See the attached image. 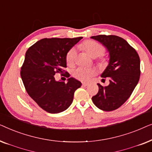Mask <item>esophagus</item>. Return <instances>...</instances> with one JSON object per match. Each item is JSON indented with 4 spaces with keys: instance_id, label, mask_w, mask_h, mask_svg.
<instances>
[{
    "instance_id": "obj_1",
    "label": "esophagus",
    "mask_w": 152,
    "mask_h": 152,
    "mask_svg": "<svg viewBox=\"0 0 152 152\" xmlns=\"http://www.w3.org/2000/svg\"><path fill=\"white\" fill-rule=\"evenodd\" d=\"M89 84L88 83H86V82H83L82 83V86H88Z\"/></svg>"
}]
</instances>
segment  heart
I'll return each mask as SVG.
<instances>
[{
    "instance_id": "obj_1",
    "label": "heart",
    "mask_w": 152,
    "mask_h": 152,
    "mask_svg": "<svg viewBox=\"0 0 152 152\" xmlns=\"http://www.w3.org/2000/svg\"><path fill=\"white\" fill-rule=\"evenodd\" d=\"M82 48L85 50L91 57L93 58L97 57L102 55L104 52V48L101 44H99L96 41L92 40H87L81 45ZM77 57V51L75 48H72L68 52L66 55V63L68 65H72L75 61ZM100 61L102 62L103 59H101ZM95 71L90 68L84 67H79L76 68L73 71V75L75 78L81 81H88L93 75Z\"/></svg>"
}]
</instances>
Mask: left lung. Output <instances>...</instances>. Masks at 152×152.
Returning <instances> with one entry per match:
<instances>
[{
	"mask_svg": "<svg viewBox=\"0 0 152 152\" xmlns=\"http://www.w3.org/2000/svg\"><path fill=\"white\" fill-rule=\"evenodd\" d=\"M91 39L98 41L109 53V63L101 75L102 80H109L107 86L97 84L98 93L92 97L94 104L105 111L115 110L131 96L140 75V57L134 48L115 35H97Z\"/></svg>",
	"mask_w": 152,
	"mask_h": 152,
	"instance_id": "8db88e82",
	"label": "left lung"
}]
</instances>
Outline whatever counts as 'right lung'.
Returning <instances> with one entry per match:
<instances>
[{"label": "right lung", "mask_w": 152, "mask_h": 152, "mask_svg": "<svg viewBox=\"0 0 152 152\" xmlns=\"http://www.w3.org/2000/svg\"><path fill=\"white\" fill-rule=\"evenodd\" d=\"M82 37L42 39L27 50L20 77L28 95L44 111L58 113L65 111L73 100L74 93L82 85L73 77L68 82L56 81V73L69 77L66 55Z\"/></svg>", "instance_id": "obj_1"}]
</instances>
